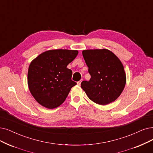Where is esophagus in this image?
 Listing matches in <instances>:
<instances>
[{
    "instance_id": "34e87169",
    "label": "esophagus",
    "mask_w": 153,
    "mask_h": 153,
    "mask_svg": "<svg viewBox=\"0 0 153 153\" xmlns=\"http://www.w3.org/2000/svg\"><path fill=\"white\" fill-rule=\"evenodd\" d=\"M81 82H82V81H78V82H77V85H81Z\"/></svg>"
}]
</instances>
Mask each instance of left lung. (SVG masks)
<instances>
[{"label": "left lung", "mask_w": 153, "mask_h": 153, "mask_svg": "<svg viewBox=\"0 0 153 153\" xmlns=\"http://www.w3.org/2000/svg\"><path fill=\"white\" fill-rule=\"evenodd\" d=\"M88 67L90 80L81 87L89 99L100 105L115 101L124 88L126 77L124 66L115 54L106 49L82 51Z\"/></svg>", "instance_id": "obj_1"}]
</instances>
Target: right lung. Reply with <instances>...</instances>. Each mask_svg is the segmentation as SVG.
Wrapping results in <instances>:
<instances>
[{
	"mask_svg": "<svg viewBox=\"0 0 153 153\" xmlns=\"http://www.w3.org/2000/svg\"><path fill=\"white\" fill-rule=\"evenodd\" d=\"M78 53L76 50H49L30 63L28 86L39 104L54 108L64 102L71 88L76 85L71 80L72 71L67 68V65L76 58Z\"/></svg>",
	"mask_w": 153,
	"mask_h": 153,
	"instance_id": "obj_1",
	"label": "right lung"
}]
</instances>
